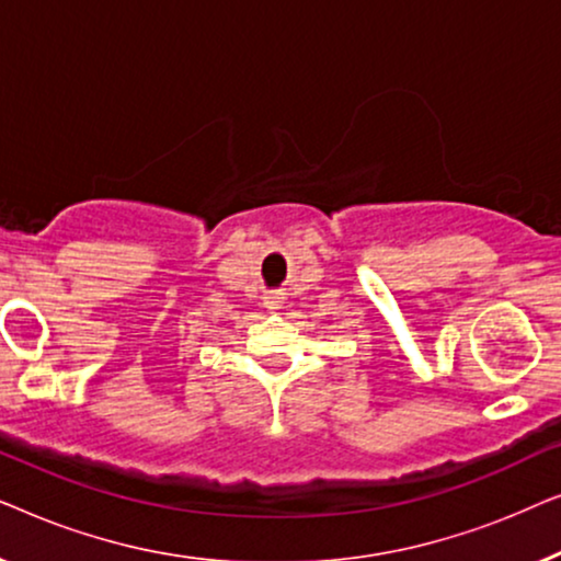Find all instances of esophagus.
Segmentation results:
<instances>
[{
  "label": "esophagus",
  "mask_w": 561,
  "mask_h": 561,
  "mask_svg": "<svg viewBox=\"0 0 561 561\" xmlns=\"http://www.w3.org/2000/svg\"><path fill=\"white\" fill-rule=\"evenodd\" d=\"M263 304L267 311H280L283 309V294L280 290H267V294L263 296Z\"/></svg>",
  "instance_id": "34e87169"
}]
</instances>
